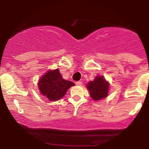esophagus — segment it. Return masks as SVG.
Returning <instances> with one entry per match:
<instances>
[{"mask_svg":"<svg viewBox=\"0 0 149 149\" xmlns=\"http://www.w3.org/2000/svg\"><path fill=\"white\" fill-rule=\"evenodd\" d=\"M75 83H76L77 85H79V86H81V85H83L82 82H81V81H77V82Z\"/></svg>","mask_w":149,"mask_h":149,"instance_id":"obj_1","label":"esophagus"}]
</instances>
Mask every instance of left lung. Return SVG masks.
I'll list each match as a JSON object with an SVG mask.
<instances>
[{"label": "left lung", "instance_id": "obj_1", "mask_svg": "<svg viewBox=\"0 0 149 149\" xmlns=\"http://www.w3.org/2000/svg\"><path fill=\"white\" fill-rule=\"evenodd\" d=\"M87 88L93 100L97 101L107 97L109 89V83L103 76H97L94 81L87 83Z\"/></svg>", "mask_w": 149, "mask_h": 149}]
</instances>
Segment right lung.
<instances>
[{"label":"right lung","instance_id":"1","mask_svg":"<svg viewBox=\"0 0 149 149\" xmlns=\"http://www.w3.org/2000/svg\"><path fill=\"white\" fill-rule=\"evenodd\" d=\"M73 85H74V83L62 78L58 69L48 70L38 83L40 93L53 102L64 97L67 90Z\"/></svg>","mask_w":149,"mask_h":149}]
</instances>
